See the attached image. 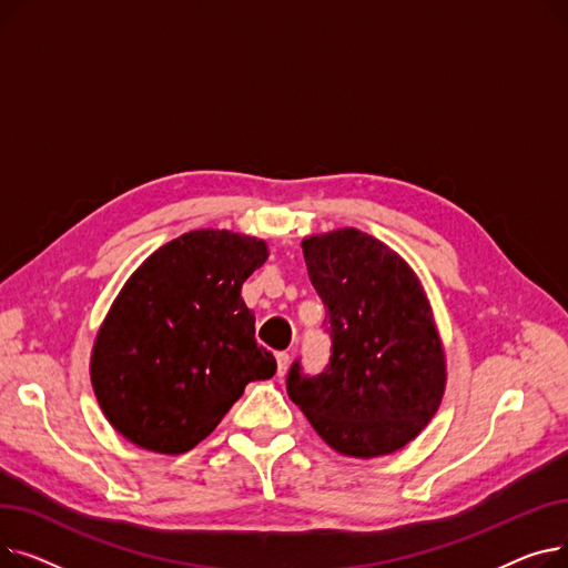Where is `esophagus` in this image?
<instances>
[{
    "label": "esophagus",
    "mask_w": 568,
    "mask_h": 568,
    "mask_svg": "<svg viewBox=\"0 0 568 568\" xmlns=\"http://www.w3.org/2000/svg\"><path fill=\"white\" fill-rule=\"evenodd\" d=\"M276 364H278V377H283L287 373V366H290V354L287 352H278L276 354Z\"/></svg>",
    "instance_id": "esophagus-1"
}]
</instances>
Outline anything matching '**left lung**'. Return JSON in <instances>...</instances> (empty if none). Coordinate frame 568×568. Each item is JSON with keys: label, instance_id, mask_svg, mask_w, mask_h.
Listing matches in <instances>:
<instances>
[{"label": "left lung", "instance_id": "left-lung-1", "mask_svg": "<svg viewBox=\"0 0 568 568\" xmlns=\"http://www.w3.org/2000/svg\"><path fill=\"white\" fill-rule=\"evenodd\" d=\"M308 276L326 308L332 354L287 396L343 456L375 458L414 439L444 394V352L426 294L386 244L354 227L304 239Z\"/></svg>", "mask_w": 568, "mask_h": 568}]
</instances>
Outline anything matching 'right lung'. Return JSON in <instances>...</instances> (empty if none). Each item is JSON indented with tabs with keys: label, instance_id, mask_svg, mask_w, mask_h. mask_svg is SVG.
I'll use <instances>...</instances> for the list:
<instances>
[{
	"label": "right lung",
	"instance_id": "right-lung-1",
	"mask_svg": "<svg viewBox=\"0 0 568 568\" xmlns=\"http://www.w3.org/2000/svg\"><path fill=\"white\" fill-rule=\"evenodd\" d=\"M266 255L255 236L195 230L142 262L92 354L94 392L116 433L156 454L191 452L248 382L274 377L242 300Z\"/></svg>",
	"mask_w": 568,
	"mask_h": 568
}]
</instances>
